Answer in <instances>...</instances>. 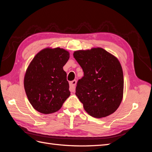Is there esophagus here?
I'll list each match as a JSON object with an SVG mask.
<instances>
[{
  "label": "esophagus",
  "instance_id": "esophagus-1",
  "mask_svg": "<svg viewBox=\"0 0 152 152\" xmlns=\"http://www.w3.org/2000/svg\"><path fill=\"white\" fill-rule=\"evenodd\" d=\"M76 84V80H73V81L70 82V91L71 92H74V91H75Z\"/></svg>",
  "mask_w": 152,
  "mask_h": 152
}]
</instances>
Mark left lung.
Segmentation results:
<instances>
[{
  "instance_id": "8db88e82",
  "label": "left lung",
  "mask_w": 152,
  "mask_h": 152,
  "mask_svg": "<svg viewBox=\"0 0 152 152\" xmlns=\"http://www.w3.org/2000/svg\"><path fill=\"white\" fill-rule=\"evenodd\" d=\"M74 57L83 71L76 95L85 110L98 118L113 114L124 93V74L118 59L101 48L76 51Z\"/></svg>"
}]
</instances>
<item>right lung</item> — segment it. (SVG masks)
I'll return each instance as SVG.
<instances>
[{"mask_svg": "<svg viewBox=\"0 0 152 152\" xmlns=\"http://www.w3.org/2000/svg\"><path fill=\"white\" fill-rule=\"evenodd\" d=\"M69 53L59 48L38 53L28 66L24 88L33 108L44 114L56 112L70 95L66 73L63 67Z\"/></svg>", "mask_w": 152, "mask_h": 152, "instance_id": "obj_1", "label": "right lung"}]
</instances>
